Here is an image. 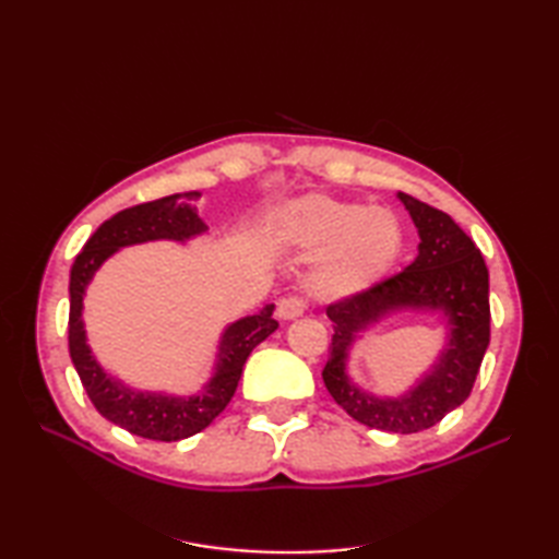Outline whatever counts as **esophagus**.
Here are the masks:
<instances>
[{
    "label": "esophagus",
    "instance_id": "1",
    "mask_svg": "<svg viewBox=\"0 0 559 559\" xmlns=\"http://www.w3.org/2000/svg\"><path fill=\"white\" fill-rule=\"evenodd\" d=\"M302 312H305V300L302 298H298V295H290V298H283L281 302H278V310H276V314L281 317V319H298V317H302Z\"/></svg>",
    "mask_w": 559,
    "mask_h": 559
}]
</instances>
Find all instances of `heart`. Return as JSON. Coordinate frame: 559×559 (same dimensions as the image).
I'll return each instance as SVG.
<instances>
[{
	"mask_svg": "<svg viewBox=\"0 0 559 559\" xmlns=\"http://www.w3.org/2000/svg\"><path fill=\"white\" fill-rule=\"evenodd\" d=\"M278 235L302 252H319L307 288L319 300L353 298L384 276L403 249V225L391 209L307 194L281 209Z\"/></svg>",
	"mask_w": 559,
	"mask_h": 559,
	"instance_id": "obj_1",
	"label": "heart"
}]
</instances>
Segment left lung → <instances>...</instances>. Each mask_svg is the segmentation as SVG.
<instances>
[{
  "label": "left lung",
  "mask_w": 559,
  "mask_h": 559,
  "mask_svg": "<svg viewBox=\"0 0 559 559\" xmlns=\"http://www.w3.org/2000/svg\"><path fill=\"white\" fill-rule=\"evenodd\" d=\"M418 228L413 264L353 298L326 307L334 322L324 384L350 418L374 430L411 435L437 425L471 396L490 343V276L476 242L444 211L399 192ZM442 311L448 346L419 384L401 397H374L349 382L345 360L360 330L396 311Z\"/></svg>",
  "instance_id": "8db88e82"
}]
</instances>
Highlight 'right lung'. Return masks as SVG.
Segmentation results:
<instances>
[{
    "label": "right lung",
    "mask_w": 559,
    "mask_h": 559,
    "mask_svg": "<svg viewBox=\"0 0 559 559\" xmlns=\"http://www.w3.org/2000/svg\"><path fill=\"white\" fill-rule=\"evenodd\" d=\"M199 197V192L170 194L115 213L88 237V242L76 254L69 276V355L83 389L103 418L124 427L127 432L156 439V442L187 439L216 420V415L225 411L235 394L249 353L278 329V322L273 319V305L225 326L213 377L199 389V394L192 396L136 391L110 377L93 358L81 319L83 295H86L91 278L122 247L153 240L187 242L197 235H204L209 225L197 213Z\"/></svg>",
    "instance_id": "right-lung-1"
}]
</instances>
